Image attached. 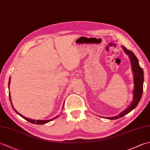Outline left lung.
<instances>
[{
    "instance_id": "1",
    "label": "left lung",
    "mask_w": 150,
    "mask_h": 150,
    "mask_svg": "<svg viewBox=\"0 0 150 150\" xmlns=\"http://www.w3.org/2000/svg\"><path fill=\"white\" fill-rule=\"evenodd\" d=\"M122 48L127 55H129L130 60H131L132 68L133 75H134V79L133 80H134L135 84L134 90H133V99L130 106L128 108H127L126 110L123 111L122 113H120L119 115L113 117H106L108 119H117L119 118L122 117L124 115H126V114H128L133 109H135L136 106H137L140 100H141L143 92V82H144V72H143V69L140 66L139 64V60L135 55V54L131 52V51L127 50L124 46L122 47Z\"/></svg>"
}]
</instances>
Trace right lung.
<instances>
[{
  "mask_svg": "<svg viewBox=\"0 0 150 150\" xmlns=\"http://www.w3.org/2000/svg\"><path fill=\"white\" fill-rule=\"evenodd\" d=\"M9 83H10V79H9ZM9 99H10V102H11V106H12V107H13V105H12V103H11V97H10V94H9ZM14 110L15 111V112L17 113V114H18L20 116H21L22 118H24V119H26V120H28V121H29L30 122H31V123H33V124H46V123H47V122H50V121H52V120H53V119H56V118L57 117V116L56 117H55L54 118V119H50V120H33V119H28V118H26V117H24L23 115H22L21 114H20L18 112H17V111H16L15 109H14Z\"/></svg>",
  "mask_w": 150,
  "mask_h": 150,
  "instance_id": "1",
  "label": "right lung"
}]
</instances>
